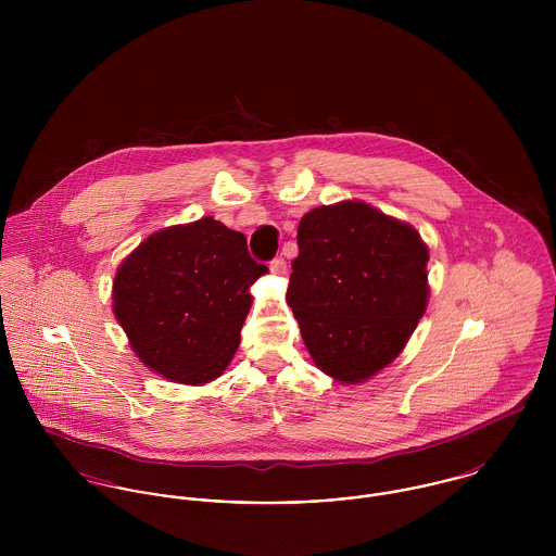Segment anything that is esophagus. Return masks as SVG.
Segmentation results:
<instances>
[{"mask_svg":"<svg viewBox=\"0 0 556 556\" xmlns=\"http://www.w3.org/2000/svg\"><path fill=\"white\" fill-rule=\"evenodd\" d=\"M269 269L278 276H285L287 274V261L282 256H276L271 263H269Z\"/></svg>","mask_w":556,"mask_h":556,"instance_id":"1","label":"esophagus"}]
</instances>
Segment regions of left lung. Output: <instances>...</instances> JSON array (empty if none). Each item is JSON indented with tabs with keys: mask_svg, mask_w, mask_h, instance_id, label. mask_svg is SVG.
Returning a JSON list of instances; mask_svg holds the SVG:
<instances>
[{
	"mask_svg": "<svg viewBox=\"0 0 556 556\" xmlns=\"http://www.w3.org/2000/svg\"><path fill=\"white\" fill-rule=\"evenodd\" d=\"M287 304L318 368L362 383L394 362L428 300V245L362 201L320 205L300 220Z\"/></svg>",
	"mask_w": 556,
	"mask_h": 556,
	"instance_id": "8db88e82",
	"label": "left lung"
}]
</instances>
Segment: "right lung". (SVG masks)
Listing matches in <instances>:
<instances>
[{"label": "right lung", "instance_id": "add662e5", "mask_svg": "<svg viewBox=\"0 0 556 556\" xmlns=\"http://www.w3.org/2000/svg\"><path fill=\"white\" fill-rule=\"evenodd\" d=\"M265 271L241 233L207 216L162 229L126 256L113 313L148 368L175 383H207L236 355L248 289Z\"/></svg>", "mask_w": 556, "mask_h": 556}]
</instances>
